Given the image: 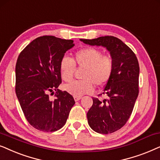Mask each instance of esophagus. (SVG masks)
<instances>
[{
	"instance_id": "34e87169",
	"label": "esophagus",
	"mask_w": 160,
	"mask_h": 160,
	"mask_svg": "<svg viewBox=\"0 0 160 160\" xmlns=\"http://www.w3.org/2000/svg\"><path fill=\"white\" fill-rule=\"evenodd\" d=\"M81 98H82V97H74V100H75L76 102L77 101H79V100H80V99H81Z\"/></svg>"
}]
</instances>
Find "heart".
I'll use <instances>...</instances> for the list:
<instances>
[{
	"instance_id": "1",
	"label": "heart",
	"mask_w": 160,
	"mask_h": 160,
	"mask_svg": "<svg viewBox=\"0 0 160 160\" xmlns=\"http://www.w3.org/2000/svg\"><path fill=\"white\" fill-rule=\"evenodd\" d=\"M75 63L85 67L82 80H74L64 86V89L74 97L91 93L94 90V84L102 86L109 81L114 69V61L110 55H103L97 48H87L74 53V58L64 56L60 61V72L64 81L73 78Z\"/></svg>"
}]
</instances>
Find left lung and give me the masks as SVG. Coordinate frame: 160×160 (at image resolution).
<instances>
[{"mask_svg": "<svg viewBox=\"0 0 160 160\" xmlns=\"http://www.w3.org/2000/svg\"><path fill=\"white\" fill-rule=\"evenodd\" d=\"M86 44L102 46L114 61L112 76L104 88L107 99L93 98L87 112L89 126L93 131L110 134L125 125L132 112L139 93V63L132 50L121 39L112 36L93 39H80Z\"/></svg>", "mask_w": 160, "mask_h": 160, "instance_id": "obj_1", "label": "left lung"}]
</instances>
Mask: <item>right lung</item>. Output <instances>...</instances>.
<instances>
[{"instance_id": "add662e5", "label": "right lung", "mask_w": 160, "mask_h": 160, "mask_svg": "<svg viewBox=\"0 0 160 160\" xmlns=\"http://www.w3.org/2000/svg\"><path fill=\"white\" fill-rule=\"evenodd\" d=\"M74 46L73 40L43 36L33 40L19 55L15 67V92L23 113L32 127L55 132L64 126L75 103L61 83L60 61ZM57 91L55 99L50 92ZM54 93V92H53Z\"/></svg>"}]
</instances>
